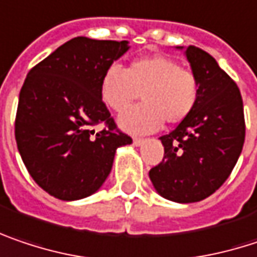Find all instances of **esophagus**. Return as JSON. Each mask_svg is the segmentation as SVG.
I'll list each match as a JSON object with an SVG mask.
<instances>
[{
  "label": "esophagus",
  "instance_id": "esophagus-1",
  "mask_svg": "<svg viewBox=\"0 0 257 257\" xmlns=\"http://www.w3.org/2000/svg\"><path fill=\"white\" fill-rule=\"evenodd\" d=\"M143 143H144V138H137V137L134 138V146H137V147H138V146H141Z\"/></svg>",
  "mask_w": 257,
  "mask_h": 257
}]
</instances>
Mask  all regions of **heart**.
<instances>
[{
    "label": "heart",
    "mask_w": 257,
    "mask_h": 257,
    "mask_svg": "<svg viewBox=\"0 0 257 257\" xmlns=\"http://www.w3.org/2000/svg\"><path fill=\"white\" fill-rule=\"evenodd\" d=\"M100 94L114 111H123L141 94L144 104L119 116V125L132 134H149L162 126L182 122L198 98V82L193 72L175 60L152 56L131 61L126 70L113 64L104 72Z\"/></svg>",
    "instance_id": "heart-1"
}]
</instances>
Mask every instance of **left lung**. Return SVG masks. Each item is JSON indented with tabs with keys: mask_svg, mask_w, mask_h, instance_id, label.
Listing matches in <instances>:
<instances>
[{
	"mask_svg": "<svg viewBox=\"0 0 257 257\" xmlns=\"http://www.w3.org/2000/svg\"><path fill=\"white\" fill-rule=\"evenodd\" d=\"M185 57L197 78V103L172 132L160 137L165 157L149 172L156 191L176 203L213 194L232 172L245 137L237 83L201 48L190 45Z\"/></svg>",
	"mask_w": 257,
	"mask_h": 257,
	"instance_id": "1",
	"label": "left lung"
}]
</instances>
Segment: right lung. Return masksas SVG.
Wrapping results in <instances>:
<instances>
[{
    "label": "right lung",
    "instance_id": "obj_1",
    "mask_svg": "<svg viewBox=\"0 0 257 257\" xmlns=\"http://www.w3.org/2000/svg\"><path fill=\"white\" fill-rule=\"evenodd\" d=\"M129 50L128 41L78 36L28 73L16 114V143L36 184L60 200L94 194L111 171L114 153L132 138L103 103L104 72ZM104 123L100 133L94 124Z\"/></svg>",
    "mask_w": 257,
    "mask_h": 257
}]
</instances>
